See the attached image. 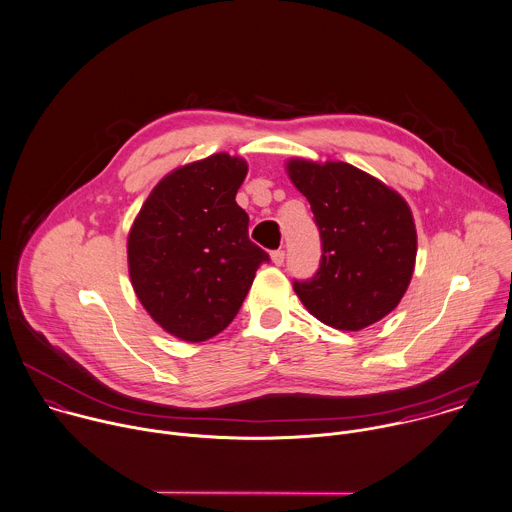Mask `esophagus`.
<instances>
[{"mask_svg": "<svg viewBox=\"0 0 512 512\" xmlns=\"http://www.w3.org/2000/svg\"><path fill=\"white\" fill-rule=\"evenodd\" d=\"M270 258H272V264H276V266H282V264H284V258H286V254H284V250H274V252L270 254Z\"/></svg>", "mask_w": 512, "mask_h": 512, "instance_id": "esophagus-1", "label": "esophagus"}]
</instances>
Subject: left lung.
Here are the masks:
<instances>
[{"label":"left lung","instance_id":"1","mask_svg":"<svg viewBox=\"0 0 512 512\" xmlns=\"http://www.w3.org/2000/svg\"><path fill=\"white\" fill-rule=\"evenodd\" d=\"M320 230V268L294 280L306 310L336 330H362L402 300L416 260V228L404 198L346 162L286 164Z\"/></svg>","mask_w":512,"mask_h":512}]
</instances>
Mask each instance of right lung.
Returning <instances> with one entry per match:
<instances>
[{"label": "right lung", "instance_id": "add662e5", "mask_svg": "<svg viewBox=\"0 0 512 512\" xmlns=\"http://www.w3.org/2000/svg\"><path fill=\"white\" fill-rule=\"evenodd\" d=\"M248 164L212 154L176 168L150 192L128 236L134 292L168 334L204 342L238 314L270 256L248 238L236 192Z\"/></svg>", "mask_w": 512, "mask_h": 512}]
</instances>
